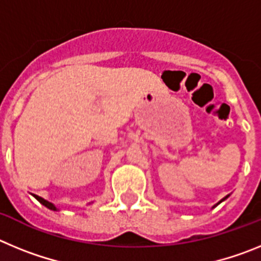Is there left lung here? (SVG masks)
Here are the masks:
<instances>
[{"label": "left lung", "mask_w": 261, "mask_h": 261, "mask_svg": "<svg viewBox=\"0 0 261 261\" xmlns=\"http://www.w3.org/2000/svg\"><path fill=\"white\" fill-rule=\"evenodd\" d=\"M229 196H230V195H227V196H225V197H223V199H222V200H220V201H218V202H217V204H216V205H214V206H213V208H216V206H217V205H218V204H221V202H222V201H225V200H226V199H227V197H229Z\"/></svg>", "instance_id": "1"}]
</instances>
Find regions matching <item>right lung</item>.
I'll return each mask as SVG.
<instances>
[{
    "label": "right lung",
    "instance_id": "right-lung-1",
    "mask_svg": "<svg viewBox=\"0 0 261 261\" xmlns=\"http://www.w3.org/2000/svg\"><path fill=\"white\" fill-rule=\"evenodd\" d=\"M34 197H35V199L38 200V201L40 202V204H43V205H44V206H47L48 209H50V211H59V208H57L56 205L52 204V202H49V201H47V200H44V199H43V197H40V196L34 195Z\"/></svg>",
    "mask_w": 261,
    "mask_h": 261
}]
</instances>
